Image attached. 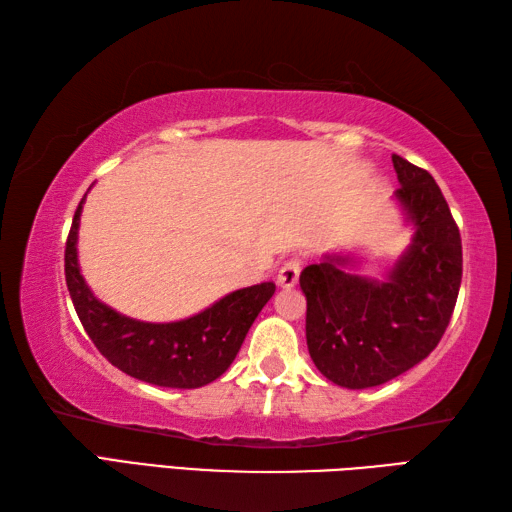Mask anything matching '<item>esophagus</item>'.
Instances as JSON below:
<instances>
[{
    "label": "esophagus",
    "instance_id": "obj_1",
    "mask_svg": "<svg viewBox=\"0 0 512 512\" xmlns=\"http://www.w3.org/2000/svg\"><path fill=\"white\" fill-rule=\"evenodd\" d=\"M299 273H301V262L299 259H286L284 264L279 268V275H277V284L281 288H292L299 281Z\"/></svg>",
    "mask_w": 512,
    "mask_h": 512
}]
</instances>
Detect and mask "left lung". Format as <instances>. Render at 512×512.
I'll use <instances>...</instances> for the list:
<instances>
[{
    "label": "left lung",
    "mask_w": 512,
    "mask_h": 512,
    "mask_svg": "<svg viewBox=\"0 0 512 512\" xmlns=\"http://www.w3.org/2000/svg\"><path fill=\"white\" fill-rule=\"evenodd\" d=\"M396 198L416 224L413 244L374 281L328 257L301 270L308 301L306 339L319 372L347 389L383 385L427 358L440 343L458 301L462 237L440 187L427 169L391 156Z\"/></svg>",
    "instance_id": "obj_1"
}]
</instances>
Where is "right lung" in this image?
Wrapping results in <instances>:
<instances>
[{
    "label": "right lung",
    "mask_w": 512,
    "mask_h": 512,
    "mask_svg": "<svg viewBox=\"0 0 512 512\" xmlns=\"http://www.w3.org/2000/svg\"><path fill=\"white\" fill-rule=\"evenodd\" d=\"M83 200L65 242V284L96 350L121 372L158 387L195 389L220 378L235 361L257 314L275 295L273 281L235 290L184 321L145 323L123 317L96 299L81 277L76 231Z\"/></svg>",
    "instance_id": "obj_1"
}]
</instances>
